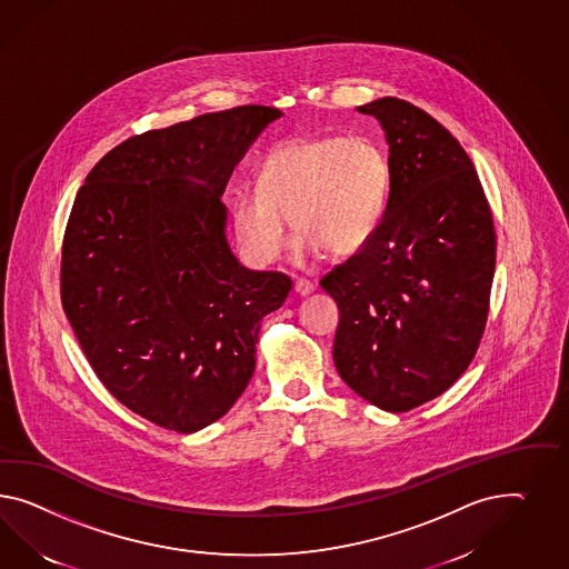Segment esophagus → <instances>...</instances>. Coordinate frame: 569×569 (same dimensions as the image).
<instances>
[{"mask_svg":"<svg viewBox=\"0 0 569 569\" xmlns=\"http://www.w3.org/2000/svg\"><path fill=\"white\" fill-rule=\"evenodd\" d=\"M293 290H296L298 296H308V293L315 292V283H312V281H308V279H296Z\"/></svg>","mask_w":569,"mask_h":569,"instance_id":"1","label":"esophagus"}]
</instances>
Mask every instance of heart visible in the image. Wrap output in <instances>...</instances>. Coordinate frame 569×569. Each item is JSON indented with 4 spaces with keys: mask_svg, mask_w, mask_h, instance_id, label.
Instances as JSON below:
<instances>
[{
    "mask_svg": "<svg viewBox=\"0 0 569 569\" xmlns=\"http://www.w3.org/2000/svg\"><path fill=\"white\" fill-rule=\"evenodd\" d=\"M389 200V166L367 137L288 140L267 154L257 186L231 197V223L250 261H277L300 233L302 257H348L369 244Z\"/></svg>",
    "mask_w": 569,
    "mask_h": 569,
    "instance_id": "1",
    "label": "heart"
}]
</instances>
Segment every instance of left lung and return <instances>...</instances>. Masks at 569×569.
Instances as JSON below:
<instances>
[{
	"instance_id": "1",
	"label": "left lung",
	"mask_w": 569,
	"mask_h": 569,
	"mask_svg": "<svg viewBox=\"0 0 569 569\" xmlns=\"http://www.w3.org/2000/svg\"><path fill=\"white\" fill-rule=\"evenodd\" d=\"M389 142V200L369 244L321 279L339 308L333 360L360 398L408 412L472 362L497 236L475 163L446 126L383 97L358 108Z\"/></svg>"
}]
</instances>
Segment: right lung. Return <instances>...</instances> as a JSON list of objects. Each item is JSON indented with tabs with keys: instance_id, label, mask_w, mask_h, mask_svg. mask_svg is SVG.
<instances>
[{
	"instance_id": "add662e5",
	"label": "right lung",
	"mask_w": 569,
	"mask_h": 569,
	"mask_svg": "<svg viewBox=\"0 0 569 569\" xmlns=\"http://www.w3.org/2000/svg\"><path fill=\"white\" fill-rule=\"evenodd\" d=\"M276 108L240 106L130 137L80 186L63 233L62 307L109 393L157 427L194 432L254 372L264 315L292 279L250 271L221 194Z\"/></svg>"
}]
</instances>
